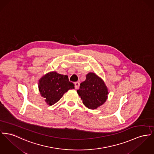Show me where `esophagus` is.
Masks as SVG:
<instances>
[{
  "label": "esophagus",
  "instance_id": "obj_1",
  "mask_svg": "<svg viewBox=\"0 0 154 154\" xmlns=\"http://www.w3.org/2000/svg\"><path fill=\"white\" fill-rule=\"evenodd\" d=\"M79 85H80V83H79V82H75V89H79Z\"/></svg>",
  "mask_w": 154,
  "mask_h": 154
}]
</instances>
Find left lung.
<instances>
[{
    "label": "left lung",
    "mask_w": 154,
    "mask_h": 154,
    "mask_svg": "<svg viewBox=\"0 0 154 154\" xmlns=\"http://www.w3.org/2000/svg\"><path fill=\"white\" fill-rule=\"evenodd\" d=\"M86 80L77 91L83 104L89 109H96L107 99L109 91L102 79L94 72H89Z\"/></svg>",
    "instance_id": "8db88e82"
}]
</instances>
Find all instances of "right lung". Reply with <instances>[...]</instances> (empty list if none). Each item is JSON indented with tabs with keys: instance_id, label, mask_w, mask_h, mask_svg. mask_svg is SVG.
<instances>
[{
	"instance_id": "add662e5",
	"label": "right lung",
	"mask_w": 154,
	"mask_h": 154,
	"mask_svg": "<svg viewBox=\"0 0 154 154\" xmlns=\"http://www.w3.org/2000/svg\"><path fill=\"white\" fill-rule=\"evenodd\" d=\"M75 85L69 81L67 75L56 71L48 72L38 81V89L47 104L52 106L58 102L65 93L74 89Z\"/></svg>"
}]
</instances>
